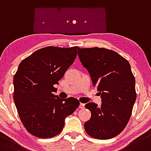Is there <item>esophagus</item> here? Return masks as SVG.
Wrapping results in <instances>:
<instances>
[{
  "label": "esophagus",
  "instance_id": "34e87169",
  "mask_svg": "<svg viewBox=\"0 0 151 151\" xmlns=\"http://www.w3.org/2000/svg\"><path fill=\"white\" fill-rule=\"evenodd\" d=\"M84 107H85V104H83V103H81V104H80V107H79V108H81V109H83Z\"/></svg>",
  "mask_w": 151,
  "mask_h": 151
}]
</instances>
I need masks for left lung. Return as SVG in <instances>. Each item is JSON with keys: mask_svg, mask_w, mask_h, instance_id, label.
<instances>
[{"mask_svg": "<svg viewBox=\"0 0 151 151\" xmlns=\"http://www.w3.org/2000/svg\"><path fill=\"white\" fill-rule=\"evenodd\" d=\"M77 55L102 101L101 106L94 102L85 105L92 114L84 123L86 132L96 139L114 138L126 126L136 100L135 80L129 63L105 48H79Z\"/></svg>", "mask_w": 151, "mask_h": 151, "instance_id": "left-lung-1", "label": "left lung"}]
</instances>
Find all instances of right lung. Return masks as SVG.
I'll use <instances>...</instances> for the list:
<instances>
[{
  "mask_svg": "<svg viewBox=\"0 0 151 151\" xmlns=\"http://www.w3.org/2000/svg\"><path fill=\"white\" fill-rule=\"evenodd\" d=\"M78 47H47L23 59L13 78V100L28 132L40 138L55 136L65 119L80 105L75 98L55 96L59 84L77 56Z\"/></svg>",
  "mask_w": 151,
  "mask_h": 151,
  "instance_id": "obj_1",
  "label": "right lung"
}]
</instances>
